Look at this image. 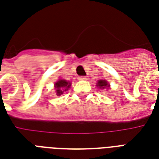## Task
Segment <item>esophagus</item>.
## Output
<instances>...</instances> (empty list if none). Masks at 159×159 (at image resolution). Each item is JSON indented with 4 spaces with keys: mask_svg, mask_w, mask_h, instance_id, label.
<instances>
[{
    "mask_svg": "<svg viewBox=\"0 0 159 159\" xmlns=\"http://www.w3.org/2000/svg\"><path fill=\"white\" fill-rule=\"evenodd\" d=\"M88 79H89L88 76H80L79 77V80H82V81H87Z\"/></svg>",
    "mask_w": 159,
    "mask_h": 159,
    "instance_id": "esophagus-1",
    "label": "esophagus"
}]
</instances>
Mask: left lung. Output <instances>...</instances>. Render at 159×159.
Here are the masks:
<instances>
[{"mask_svg":"<svg viewBox=\"0 0 159 159\" xmlns=\"http://www.w3.org/2000/svg\"><path fill=\"white\" fill-rule=\"evenodd\" d=\"M97 87L99 89H109V83L106 80H98L97 82Z\"/></svg>","mask_w":159,"mask_h":159,"instance_id":"left-lung-1","label":"left lung"}]
</instances>
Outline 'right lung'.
Masks as SVG:
<instances>
[{"label": "right lung", "mask_w": 159, "mask_h": 159, "mask_svg": "<svg viewBox=\"0 0 159 159\" xmlns=\"http://www.w3.org/2000/svg\"><path fill=\"white\" fill-rule=\"evenodd\" d=\"M70 82H67L66 80L59 79L56 83H55V90L57 96H61L66 92L70 87Z\"/></svg>", "instance_id": "obj_1"}]
</instances>
